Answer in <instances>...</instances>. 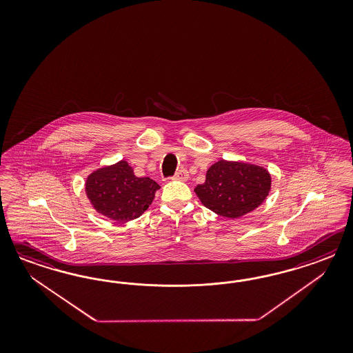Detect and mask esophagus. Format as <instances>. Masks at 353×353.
<instances>
[{"instance_id":"1","label":"esophagus","mask_w":353,"mask_h":353,"mask_svg":"<svg viewBox=\"0 0 353 353\" xmlns=\"http://www.w3.org/2000/svg\"><path fill=\"white\" fill-rule=\"evenodd\" d=\"M173 179H174V180H180V181H186V180L189 179V172L181 168L180 171L176 172V174L173 176Z\"/></svg>"}]
</instances>
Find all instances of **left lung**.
I'll use <instances>...</instances> for the list:
<instances>
[{"label":"left lung","instance_id":"obj_1","mask_svg":"<svg viewBox=\"0 0 353 353\" xmlns=\"http://www.w3.org/2000/svg\"><path fill=\"white\" fill-rule=\"evenodd\" d=\"M269 172L243 161H216L194 192L214 214L236 219L256 210L270 192Z\"/></svg>","mask_w":353,"mask_h":353}]
</instances>
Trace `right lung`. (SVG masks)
<instances>
[{
    "label": "right lung",
    "mask_w": 353,
    "mask_h": 353,
    "mask_svg": "<svg viewBox=\"0 0 353 353\" xmlns=\"http://www.w3.org/2000/svg\"><path fill=\"white\" fill-rule=\"evenodd\" d=\"M159 188L149 177H137L125 161L97 170L85 182L86 196L97 212L120 223L143 214Z\"/></svg>",
    "instance_id": "right-lung-1"
}]
</instances>
